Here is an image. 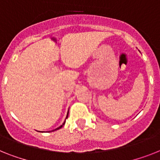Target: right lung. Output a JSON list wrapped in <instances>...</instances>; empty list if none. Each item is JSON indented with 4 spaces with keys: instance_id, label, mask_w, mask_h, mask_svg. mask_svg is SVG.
I'll return each instance as SVG.
<instances>
[{
    "instance_id": "right-lung-1",
    "label": "right lung",
    "mask_w": 160,
    "mask_h": 160,
    "mask_svg": "<svg viewBox=\"0 0 160 160\" xmlns=\"http://www.w3.org/2000/svg\"><path fill=\"white\" fill-rule=\"evenodd\" d=\"M68 113H67V117H66V118H68ZM64 123H65V121H64V123H63V124H62V125H61V126H59V128H56V129H55V130H53V131H55V130H58V129H59V128H61L62 127H63V126H64ZM53 131H52V132H53Z\"/></svg>"
}]
</instances>
